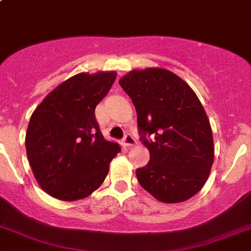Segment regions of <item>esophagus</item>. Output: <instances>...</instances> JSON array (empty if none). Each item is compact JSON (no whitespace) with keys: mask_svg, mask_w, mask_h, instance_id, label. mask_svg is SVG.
I'll use <instances>...</instances> for the list:
<instances>
[{"mask_svg":"<svg viewBox=\"0 0 251 251\" xmlns=\"http://www.w3.org/2000/svg\"><path fill=\"white\" fill-rule=\"evenodd\" d=\"M136 139L133 138V137H132V134H130V133H127L125 136V138H124V144L126 145V147H133L134 144H136Z\"/></svg>","mask_w":251,"mask_h":251,"instance_id":"esophagus-1","label":"esophagus"}]
</instances>
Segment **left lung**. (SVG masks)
Listing matches in <instances>:
<instances>
[{
	"instance_id": "left-lung-1",
	"label": "left lung",
	"mask_w": 251,
	"mask_h": 251,
	"mask_svg": "<svg viewBox=\"0 0 251 251\" xmlns=\"http://www.w3.org/2000/svg\"><path fill=\"white\" fill-rule=\"evenodd\" d=\"M119 84L136 107L150 152L149 163L136 172L139 184L161 202L191 199L207 181L214 159L210 120L197 94L163 68L134 69Z\"/></svg>"
}]
</instances>
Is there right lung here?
<instances>
[{
	"label": "right lung",
	"instance_id": "obj_1",
	"mask_svg": "<svg viewBox=\"0 0 251 251\" xmlns=\"http://www.w3.org/2000/svg\"><path fill=\"white\" fill-rule=\"evenodd\" d=\"M115 71L79 73L57 85L33 112L26 152L38 184L63 201L84 199L103 183L120 147L103 138L95 107Z\"/></svg>",
	"mask_w": 251,
	"mask_h": 251
}]
</instances>
